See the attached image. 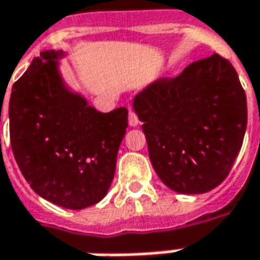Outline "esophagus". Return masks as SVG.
<instances>
[{
	"mask_svg": "<svg viewBox=\"0 0 260 260\" xmlns=\"http://www.w3.org/2000/svg\"><path fill=\"white\" fill-rule=\"evenodd\" d=\"M128 124L132 127L139 126V117H137V114H136V111L134 110H128Z\"/></svg>",
	"mask_w": 260,
	"mask_h": 260,
	"instance_id": "1",
	"label": "esophagus"
}]
</instances>
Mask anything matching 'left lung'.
I'll list each match as a JSON object with an SVG mask.
<instances>
[{"mask_svg": "<svg viewBox=\"0 0 260 260\" xmlns=\"http://www.w3.org/2000/svg\"><path fill=\"white\" fill-rule=\"evenodd\" d=\"M133 106L167 187L198 194L226 179L248 124L246 94L231 61L216 53L194 61L177 77L146 87Z\"/></svg>", "mask_w": 260, "mask_h": 260, "instance_id": "left-lung-1", "label": "left lung"}]
</instances>
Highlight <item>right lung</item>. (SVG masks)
<instances>
[{
    "instance_id": "right-lung-1",
    "label": "right lung",
    "mask_w": 260,
    "mask_h": 260,
    "mask_svg": "<svg viewBox=\"0 0 260 260\" xmlns=\"http://www.w3.org/2000/svg\"><path fill=\"white\" fill-rule=\"evenodd\" d=\"M62 51L47 50L15 81L10 137L21 173L45 200L80 210L99 203L113 182L127 109L102 113L67 90L57 70Z\"/></svg>"
}]
</instances>
